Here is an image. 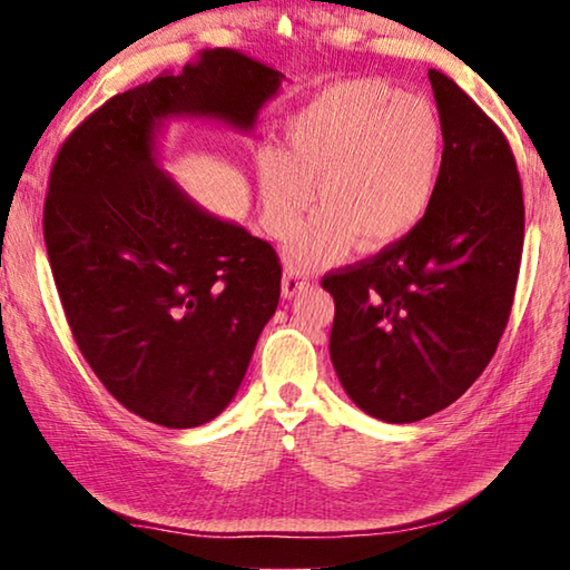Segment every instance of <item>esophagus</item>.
<instances>
[{"label": "esophagus", "mask_w": 570, "mask_h": 570, "mask_svg": "<svg viewBox=\"0 0 570 570\" xmlns=\"http://www.w3.org/2000/svg\"><path fill=\"white\" fill-rule=\"evenodd\" d=\"M308 286V278L304 274L294 272V268H286L284 272V278H282V294L284 296H296L298 292H304V288Z\"/></svg>", "instance_id": "esophagus-1"}]
</instances>
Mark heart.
I'll use <instances>...</instances> for the list:
<instances>
[{"mask_svg":"<svg viewBox=\"0 0 570 570\" xmlns=\"http://www.w3.org/2000/svg\"><path fill=\"white\" fill-rule=\"evenodd\" d=\"M445 132L428 100L382 80H344L314 95L286 125L284 150L258 156L268 234L298 230V264H330L346 250H380L417 228L435 200Z\"/></svg>","mask_w":570,"mask_h":570,"instance_id":"b5f03b06","label":"heart"}]
</instances>
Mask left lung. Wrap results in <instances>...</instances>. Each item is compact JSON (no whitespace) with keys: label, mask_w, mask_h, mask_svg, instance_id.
<instances>
[{"label":"left lung","mask_w":570,"mask_h":570,"mask_svg":"<svg viewBox=\"0 0 570 570\" xmlns=\"http://www.w3.org/2000/svg\"><path fill=\"white\" fill-rule=\"evenodd\" d=\"M445 153L422 224L366 262L322 278L334 296L332 364L356 407L430 417L493 360L523 256V186L503 130L430 70Z\"/></svg>","instance_id":"left-lung-1"}]
</instances>
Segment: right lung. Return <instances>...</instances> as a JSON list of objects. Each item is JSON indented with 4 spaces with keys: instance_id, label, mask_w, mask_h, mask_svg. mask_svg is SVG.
<instances>
[{
    "instance_id": "add662e5",
    "label": "right lung",
    "mask_w": 570,
    "mask_h": 570,
    "mask_svg": "<svg viewBox=\"0 0 570 570\" xmlns=\"http://www.w3.org/2000/svg\"><path fill=\"white\" fill-rule=\"evenodd\" d=\"M282 80L254 57L206 50L115 95L55 158L42 228L67 324L105 390L163 428H198L236 397L282 264L156 166V132L183 115L250 130Z\"/></svg>"
}]
</instances>
